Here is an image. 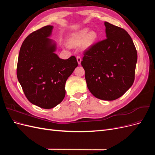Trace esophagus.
<instances>
[{
    "instance_id": "34e87169",
    "label": "esophagus",
    "mask_w": 155,
    "mask_h": 155,
    "mask_svg": "<svg viewBox=\"0 0 155 155\" xmlns=\"http://www.w3.org/2000/svg\"><path fill=\"white\" fill-rule=\"evenodd\" d=\"M76 59H77V61H78V64H81V58L80 56H79V55L77 56Z\"/></svg>"
}]
</instances>
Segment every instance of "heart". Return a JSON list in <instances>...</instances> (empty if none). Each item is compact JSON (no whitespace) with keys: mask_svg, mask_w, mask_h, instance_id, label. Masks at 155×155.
Here are the masks:
<instances>
[{"mask_svg":"<svg viewBox=\"0 0 155 155\" xmlns=\"http://www.w3.org/2000/svg\"><path fill=\"white\" fill-rule=\"evenodd\" d=\"M97 39V34L94 31H90L88 28H83L74 33L68 39V43L72 46H77L83 43L85 47L88 48L95 43Z\"/></svg>","mask_w":155,"mask_h":155,"instance_id":"b5f03b06","label":"heart"}]
</instances>
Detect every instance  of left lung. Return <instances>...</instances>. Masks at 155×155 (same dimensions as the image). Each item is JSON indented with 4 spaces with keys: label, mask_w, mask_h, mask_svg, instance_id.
<instances>
[{
    "label": "left lung",
    "mask_w": 155,
    "mask_h": 155,
    "mask_svg": "<svg viewBox=\"0 0 155 155\" xmlns=\"http://www.w3.org/2000/svg\"><path fill=\"white\" fill-rule=\"evenodd\" d=\"M106 39L85 51L81 65L87 87L98 99H118L133 85L137 51L129 34L105 22Z\"/></svg>",
    "instance_id": "8db88e82"
}]
</instances>
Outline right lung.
I'll return each instance as SVG.
<instances>
[{
    "label": "right lung",
    "mask_w": 155,
    "mask_h": 155,
    "mask_svg": "<svg viewBox=\"0 0 155 155\" xmlns=\"http://www.w3.org/2000/svg\"><path fill=\"white\" fill-rule=\"evenodd\" d=\"M53 26L34 31L23 41L18 54L17 75L27 99L49 109L63 101L68 77L78 67L75 56L62 59L55 52V41L50 39Z\"/></svg>",
    "instance_id": "obj_1"
}]
</instances>
